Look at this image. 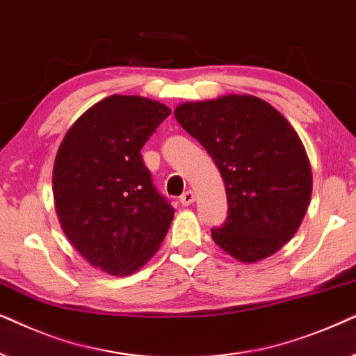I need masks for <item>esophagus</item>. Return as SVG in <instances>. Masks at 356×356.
Returning <instances> with one entry per match:
<instances>
[{
  "label": "esophagus",
  "mask_w": 356,
  "mask_h": 356,
  "mask_svg": "<svg viewBox=\"0 0 356 356\" xmlns=\"http://www.w3.org/2000/svg\"><path fill=\"white\" fill-rule=\"evenodd\" d=\"M193 202H195V193H193V191H187V192H184L182 195H181V203H182L184 207L192 205Z\"/></svg>",
  "instance_id": "obj_1"
}]
</instances>
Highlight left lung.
<instances>
[{
    "mask_svg": "<svg viewBox=\"0 0 356 356\" xmlns=\"http://www.w3.org/2000/svg\"><path fill=\"white\" fill-rule=\"evenodd\" d=\"M175 120L220 169L227 218L216 245L252 264L280 250L300 227L312 192L305 145L277 108L249 94L184 102Z\"/></svg>",
    "mask_w": 356,
    "mask_h": 356,
    "instance_id": "8db88e82",
    "label": "left lung"
}]
</instances>
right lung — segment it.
<instances>
[{"label":"right lung","mask_w":356,"mask_h":356,"mask_svg":"<svg viewBox=\"0 0 356 356\" xmlns=\"http://www.w3.org/2000/svg\"><path fill=\"white\" fill-rule=\"evenodd\" d=\"M170 108L141 96H108L66 131L54 165L61 229L92 267L115 277L158 252L174 208L158 193L140 149Z\"/></svg>","instance_id":"add662e5"}]
</instances>
